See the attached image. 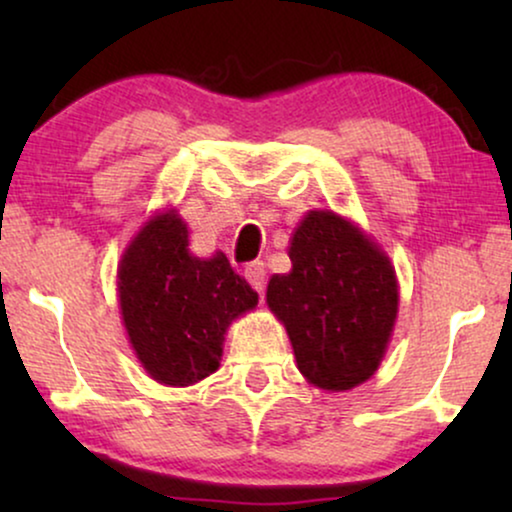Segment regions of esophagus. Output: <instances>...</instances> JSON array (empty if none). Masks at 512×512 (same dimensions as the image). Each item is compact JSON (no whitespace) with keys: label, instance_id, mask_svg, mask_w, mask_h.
I'll return each mask as SVG.
<instances>
[{"label":"esophagus","instance_id":"1","mask_svg":"<svg viewBox=\"0 0 512 512\" xmlns=\"http://www.w3.org/2000/svg\"><path fill=\"white\" fill-rule=\"evenodd\" d=\"M244 277H247V282L254 286L258 293H263V289H265V263L263 261H251L247 268H244Z\"/></svg>","mask_w":512,"mask_h":512}]
</instances>
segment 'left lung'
Here are the masks:
<instances>
[{
  "label": "left lung",
  "instance_id": "8db88e82",
  "mask_svg": "<svg viewBox=\"0 0 512 512\" xmlns=\"http://www.w3.org/2000/svg\"><path fill=\"white\" fill-rule=\"evenodd\" d=\"M293 270L268 284L298 370L321 389L345 391L380 366L398 312L389 258L333 212H310L293 235Z\"/></svg>",
  "mask_w": 512,
  "mask_h": 512
}]
</instances>
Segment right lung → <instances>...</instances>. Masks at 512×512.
Segmentation results:
<instances>
[{"mask_svg":"<svg viewBox=\"0 0 512 512\" xmlns=\"http://www.w3.org/2000/svg\"><path fill=\"white\" fill-rule=\"evenodd\" d=\"M118 298L130 342L153 380L188 387L219 368L230 321L258 303V293L223 254H188L177 214L151 219L125 251Z\"/></svg>","mask_w":512,"mask_h":512,"instance_id":"right-lung-1","label":"right lung"}]
</instances>
